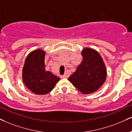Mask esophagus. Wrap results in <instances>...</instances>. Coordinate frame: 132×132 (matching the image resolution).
<instances>
[{
  "label": "esophagus",
  "instance_id": "34e87169",
  "mask_svg": "<svg viewBox=\"0 0 132 132\" xmlns=\"http://www.w3.org/2000/svg\"><path fill=\"white\" fill-rule=\"evenodd\" d=\"M68 74H65L64 75L61 76V78H68Z\"/></svg>",
  "mask_w": 132,
  "mask_h": 132
}]
</instances>
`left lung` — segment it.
Masks as SVG:
<instances>
[{
	"instance_id": "obj_1",
	"label": "left lung",
	"mask_w": 132,
	"mask_h": 132,
	"mask_svg": "<svg viewBox=\"0 0 132 132\" xmlns=\"http://www.w3.org/2000/svg\"><path fill=\"white\" fill-rule=\"evenodd\" d=\"M82 61L68 80L84 94L96 91L106 78L105 65L96 50L85 48L82 52Z\"/></svg>"
}]
</instances>
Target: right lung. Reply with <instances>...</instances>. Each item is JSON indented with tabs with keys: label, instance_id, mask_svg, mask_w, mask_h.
I'll return each instance as SVG.
<instances>
[{
	"label": "right lung",
	"instance_id": "add662e5",
	"mask_svg": "<svg viewBox=\"0 0 132 132\" xmlns=\"http://www.w3.org/2000/svg\"><path fill=\"white\" fill-rule=\"evenodd\" d=\"M45 52L38 49L30 53L23 68V80L35 94L45 95L52 91L59 77L45 70Z\"/></svg>",
	"mask_w": 132,
	"mask_h": 132
}]
</instances>
